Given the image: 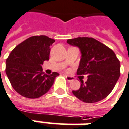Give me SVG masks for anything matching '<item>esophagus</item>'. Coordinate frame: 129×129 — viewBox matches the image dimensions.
I'll return each mask as SVG.
<instances>
[{
    "label": "esophagus",
    "mask_w": 129,
    "mask_h": 129,
    "mask_svg": "<svg viewBox=\"0 0 129 129\" xmlns=\"http://www.w3.org/2000/svg\"><path fill=\"white\" fill-rule=\"evenodd\" d=\"M66 80L68 81V82H71V81H73V80H75V78L73 77H71V76H68V75H66Z\"/></svg>",
    "instance_id": "34e87169"
}]
</instances>
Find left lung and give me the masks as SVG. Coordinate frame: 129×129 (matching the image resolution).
<instances>
[{"label": "left lung", "mask_w": 129, "mask_h": 129, "mask_svg": "<svg viewBox=\"0 0 129 129\" xmlns=\"http://www.w3.org/2000/svg\"><path fill=\"white\" fill-rule=\"evenodd\" d=\"M67 43L77 47L82 54L77 74L87 75L85 82L79 77L81 86L73 91L74 96L89 103L106 98L120 75V62L115 52L93 38L80 37L68 40Z\"/></svg>", "instance_id": "8db88e82"}]
</instances>
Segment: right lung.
Instances as JSON below:
<instances>
[{
    "label": "right lung",
    "instance_id": "right-lung-1",
    "mask_svg": "<svg viewBox=\"0 0 129 129\" xmlns=\"http://www.w3.org/2000/svg\"><path fill=\"white\" fill-rule=\"evenodd\" d=\"M54 42L45 36H32L12 51L6 60L5 72L18 93L26 98L37 99L52 87L59 74H45L41 65L49 59L50 46Z\"/></svg>",
    "mask_w": 129,
    "mask_h": 129
}]
</instances>
